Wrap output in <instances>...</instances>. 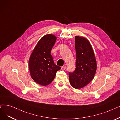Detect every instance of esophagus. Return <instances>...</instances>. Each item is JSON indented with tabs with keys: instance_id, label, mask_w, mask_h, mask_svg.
<instances>
[{
	"instance_id": "esophagus-1",
	"label": "esophagus",
	"mask_w": 120,
	"mask_h": 120,
	"mask_svg": "<svg viewBox=\"0 0 120 120\" xmlns=\"http://www.w3.org/2000/svg\"><path fill=\"white\" fill-rule=\"evenodd\" d=\"M67 68V67L66 66H62L61 67V70H65Z\"/></svg>"
}]
</instances>
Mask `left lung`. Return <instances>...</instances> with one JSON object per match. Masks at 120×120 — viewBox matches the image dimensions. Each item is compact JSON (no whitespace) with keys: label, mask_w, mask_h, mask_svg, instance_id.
Listing matches in <instances>:
<instances>
[{"label":"left lung","mask_w":120,"mask_h":120,"mask_svg":"<svg viewBox=\"0 0 120 120\" xmlns=\"http://www.w3.org/2000/svg\"><path fill=\"white\" fill-rule=\"evenodd\" d=\"M75 48L76 54V68L69 72L70 83L75 89L84 87L92 81L96 74L97 63L95 56L89 41L75 36Z\"/></svg>","instance_id":"1"}]
</instances>
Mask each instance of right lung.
<instances>
[{
    "mask_svg": "<svg viewBox=\"0 0 120 120\" xmlns=\"http://www.w3.org/2000/svg\"><path fill=\"white\" fill-rule=\"evenodd\" d=\"M56 37L48 34L44 36L36 45L29 60L31 77L38 84L46 86L53 80L56 72L61 67L56 65L50 54Z\"/></svg>",
    "mask_w": 120,
    "mask_h": 120,
    "instance_id": "1",
    "label": "right lung"
}]
</instances>
